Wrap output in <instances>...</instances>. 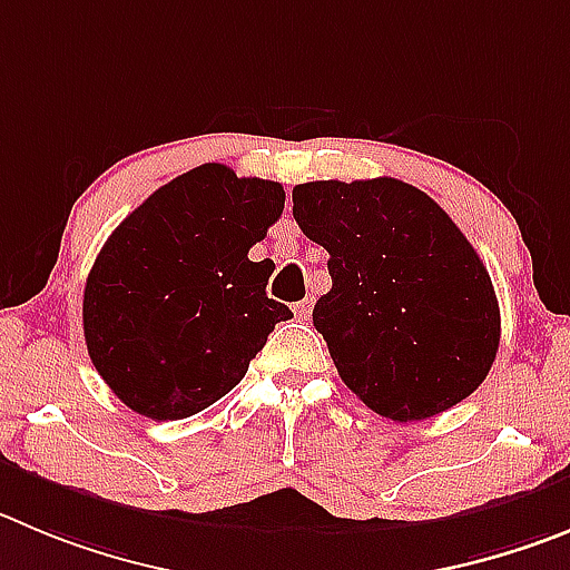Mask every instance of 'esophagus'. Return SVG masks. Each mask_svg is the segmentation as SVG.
<instances>
[{
  "mask_svg": "<svg viewBox=\"0 0 570 570\" xmlns=\"http://www.w3.org/2000/svg\"><path fill=\"white\" fill-rule=\"evenodd\" d=\"M312 315V297H306V301L295 303V317L297 321H309Z\"/></svg>",
  "mask_w": 570,
  "mask_h": 570,
  "instance_id": "34e87169",
  "label": "esophagus"
}]
</instances>
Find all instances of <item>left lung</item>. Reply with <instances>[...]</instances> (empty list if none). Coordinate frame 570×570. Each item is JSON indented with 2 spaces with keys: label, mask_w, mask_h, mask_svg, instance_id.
Listing matches in <instances>:
<instances>
[{
  "label": "left lung",
  "mask_w": 570,
  "mask_h": 570,
  "mask_svg": "<svg viewBox=\"0 0 570 570\" xmlns=\"http://www.w3.org/2000/svg\"><path fill=\"white\" fill-rule=\"evenodd\" d=\"M292 216L328 253L332 289L312 321L371 411L422 422L487 380L501 343L492 278L424 190L393 177L303 183Z\"/></svg>",
  "instance_id": "obj_1"
}]
</instances>
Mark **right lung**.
<instances>
[{
	"instance_id": "1",
	"label": "right lung",
	"mask_w": 570,
	"mask_h": 570,
	"mask_svg": "<svg viewBox=\"0 0 570 570\" xmlns=\"http://www.w3.org/2000/svg\"><path fill=\"white\" fill-rule=\"evenodd\" d=\"M284 188L205 163L131 210L89 269V360L126 407L188 419L244 380L275 323L273 264L249 261L284 213Z\"/></svg>"
}]
</instances>
